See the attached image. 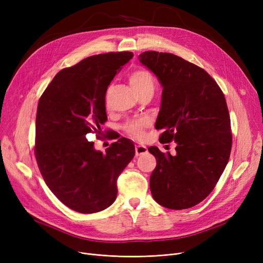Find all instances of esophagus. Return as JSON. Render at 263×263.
<instances>
[{"label":"esophagus","mask_w":263,"mask_h":263,"mask_svg":"<svg viewBox=\"0 0 263 263\" xmlns=\"http://www.w3.org/2000/svg\"><path fill=\"white\" fill-rule=\"evenodd\" d=\"M147 151H148V149H147L146 146H144V145H142L140 143H136L135 144V156L136 157H140V156L145 155Z\"/></svg>","instance_id":"esophagus-1"}]
</instances>
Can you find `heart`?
I'll use <instances>...</instances> for the list:
<instances>
[{
  "label": "heart",
  "mask_w": 263,
  "mask_h": 263,
  "mask_svg": "<svg viewBox=\"0 0 263 263\" xmlns=\"http://www.w3.org/2000/svg\"><path fill=\"white\" fill-rule=\"evenodd\" d=\"M130 84L139 95L142 91L148 89H155V80L153 74H151L146 69H137L130 74ZM146 127V122L143 120H133L129 121L124 130L126 132L134 137H141L144 133V128Z\"/></svg>",
  "instance_id": "b5f03b06"
}]
</instances>
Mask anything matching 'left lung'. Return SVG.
I'll list each match as a JSON object with an SVG mask.
<instances>
[{"instance_id": "left-lung-1", "label": "left lung", "mask_w": 263, "mask_h": 263, "mask_svg": "<svg viewBox=\"0 0 263 263\" xmlns=\"http://www.w3.org/2000/svg\"><path fill=\"white\" fill-rule=\"evenodd\" d=\"M139 61L163 88L155 127L176 156L148 148L157 160L150 176L154 199L167 209L194 206L208 196L228 163L232 135L225 96L198 66L171 53L146 51Z\"/></svg>"}]
</instances>
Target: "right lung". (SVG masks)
I'll return each mask as SVG.
<instances>
[{"mask_svg": "<svg viewBox=\"0 0 263 263\" xmlns=\"http://www.w3.org/2000/svg\"><path fill=\"white\" fill-rule=\"evenodd\" d=\"M132 52H109L61 70L40 97L35 157L44 180L65 205L80 213L106 209L117 196L116 181L135 155L121 137L102 154L86 134H99L107 120L105 93Z\"/></svg>", "mask_w": 263, "mask_h": 263, "instance_id": "right-lung-1", "label": "right lung"}]
</instances>
